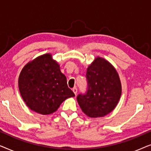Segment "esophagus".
Here are the masks:
<instances>
[{"mask_svg":"<svg viewBox=\"0 0 151 151\" xmlns=\"http://www.w3.org/2000/svg\"><path fill=\"white\" fill-rule=\"evenodd\" d=\"M72 91H73V93H75V95H76V94H77V92H78V89H77V88H76V86H75V87H73V88H72Z\"/></svg>","mask_w":151,"mask_h":151,"instance_id":"esophagus-1","label":"esophagus"}]
</instances>
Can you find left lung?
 <instances>
[{
	"mask_svg": "<svg viewBox=\"0 0 151 151\" xmlns=\"http://www.w3.org/2000/svg\"><path fill=\"white\" fill-rule=\"evenodd\" d=\"M87 89L77 100L82 111L91 117H103L117 106L122 93L120 80L115 68L102 58H97L86 73Z\"/></svg>",
	"mask_w": 151,
	"mask_h": 151,
	"instance_id": "left-lung-1",
	"label": "left lung"
}]
</instances>
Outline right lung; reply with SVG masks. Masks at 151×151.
I'll use <instances>...</instances> for the list:
<instances>
[{"label": "right lung", "instance_id": "add662e5", "mask_svg": "<svg viewBox=\"0 0 151 151\" xmlns=\"http://www.w3.org/2000/svg\"><path fill=\"white\" fill-rule=\"evenodd\" d=\"M18 87L29 108L42 115L55 112L63 101L75 96L50 54L41 55L25 65L20 74Z\"/></svg>", "mask_w": 151, "mask_h": 151}]
</instances>
